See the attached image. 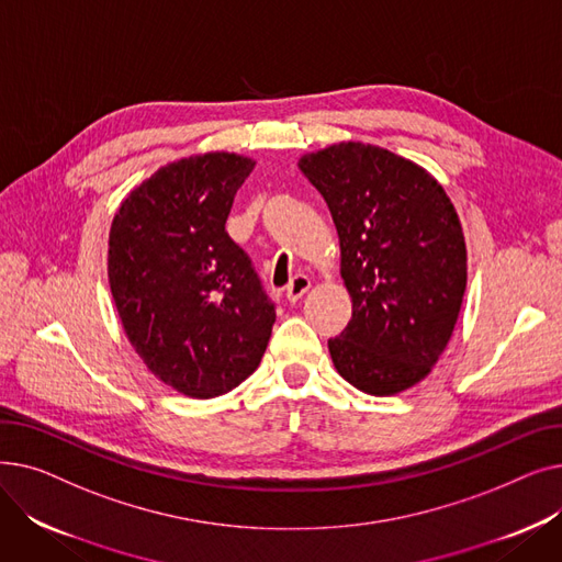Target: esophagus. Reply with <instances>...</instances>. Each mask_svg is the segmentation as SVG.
I'll return each instance as SVG.
<instances>
[{"instance_id":"esophagus-1","label":"esophagus","mask_w":562,"mask_h":562,"mask_svg":"<svg viewBox=\"0 0 562 562\" xmlns=\"http://www.w3.org/2000/svg\"><path fill=\"white\" fill-rule=\"evenodd\" d=\"M310 286H312V280L307 276H296V278L289 282L284 296H286L289 303H299L305 296V293L310 291Z\"/></svg>"}]
</instances>
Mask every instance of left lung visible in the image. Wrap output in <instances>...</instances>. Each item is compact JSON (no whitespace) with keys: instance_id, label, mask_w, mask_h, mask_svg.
Wrapping results in <instances>:
<instances>
[{"instance_id":"left-lung-1","label":"left lung","mask_w":562,"mask_h":562,"mask_svg":"<svg viewBox=\"0 0 562 562\" xmlns=\"http://www.w3.org/2000/svg\"><path fill=\"white\" fill-rule=\"evenodd\" d=\"M299 168L333 214L352 301L328 341L335 369L371 396L422 382L445 352L467 289L456 206L435 177L385 147L335 143Z\"/></svg>"}]
</instances>
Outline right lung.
I'll list each match as a JSON object with an SVG mask.
<instances>
[{
	"label": "right lung",
	"mask_w": 562,
	"mask_h": 562,
	"mask_svg": "<svg viewBox=\"0 0 562 562\" xmlns=\"http://www.w3.org/2000/svg\"><path fill=\"white\" fill-rule=\"evenodd\" d=\"M255 161L204 153L161 166L109 232V286L143 364L175 392L214 398L259 367L276 323L250 257L225 232Z\"/></svg>",
	"instance_id": "1"
}]
</instances>
